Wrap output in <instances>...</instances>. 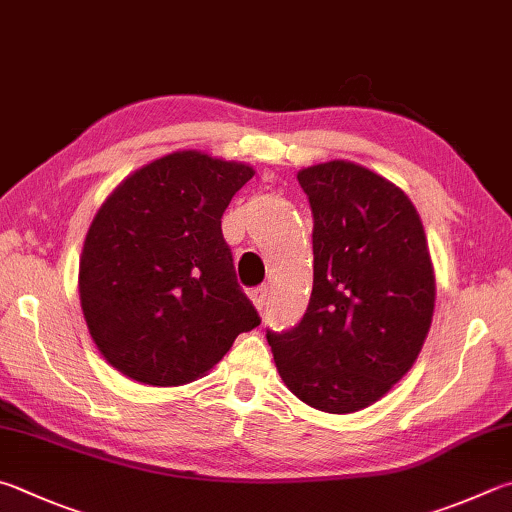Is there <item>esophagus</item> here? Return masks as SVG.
I'll use <instances>...</instances> for the list:
<instances>
[{
    "instance_id": "esophagus-1",
    "label": "esophagus",
    "mask_w": 512,
    "mask_h": 512,
    "mask_svg": "<svg viewBox=\"0 0 512 512\" xmlns=\"http://www.w3.org/2000/svg\"><path fill=\"white\" fill-rule=\"evenodd\" d=\"M250 300H253V304L257 306L259 311H264L266 304H268V286L264 284V286L253 288V291H250Z\"/></svg>"
}]
</instances>
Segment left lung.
Returning a JSON list of instances; mask_svg holds the SVG:
<instances>
[{
  "label": "left lung",
  "mask_w": 512,
  "mask_h": 512,
  "mask_svg": "<svg viewBox=\"0 0 512 512\" xmlns=\"http://www.w3.org/2000/svg\"><path fill=\"white\" fill-rule=\"evenodd\" d=\"M297 181L313 215V291L302 320L266 340L300 401L358 412L410 371L430 331L423 224L401 188L362 165H313Z\"/></svg>",
  "instance_id": "obj_1"
}]
</instances>
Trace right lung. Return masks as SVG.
Masks as SVG:
<instances>
[{
	"label": "right lung",
	"instance_id": "add662e5",
	"mask_svg": "<svg viewBox=\"0 0 512 512\" xmlns=\"http://www.w3.org/2000/svg\"><path fill=\"white\" fill-rule=\"evenodd\" d=\"M244 163L176 152L102 203L80 257V302L109 365L145 385L201 378L259 327L237 282L221 217L253 179Z\"/></svg>",
	"mask_w": 512,
	"mask_h": 512
}]
</instances>
